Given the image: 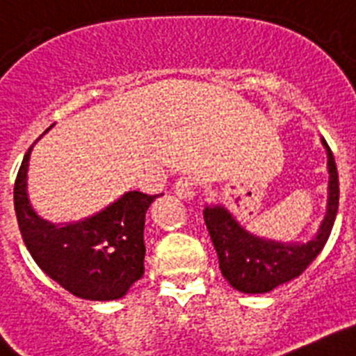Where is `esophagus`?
<instances>
[{
    "label": "esophagus",
    "instance_id": "1",
    "mask_svg": "<svg viewBox=\"0 0 356 356\" xmlns=\"http://www.w3.org/2000/svg\"><path fill=\"white\" fill-rule=\"evenodd\" d=\"M173 192L181 199H193L195 197V183L190 179H179L177 183L173 184Z\"/></svg>",
    "mask_w": 356,
    "mask_h": 356
}]
</instances>
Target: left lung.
<instances>
[{
    "label": "left lung",
    "mask_w": 356,
    "mask_h": 356,
    "mask_svg": "<svg viewBox=\"0 0 356 356\" xmlns=\"http://www.w3.org/2000/svg\"><path fill=\"white\" fill-rule=\"evenodd\" d=\"M323 146L327 149L329 168L327 212L318 234L307 243L283 245L259 239L239 227L223 207H207L203 210L204 225L218 252L221 274L234 289L245 294L268 293L282 283L298 278L327 243L337 218L340 188L333 152L325 140Z\"/></svg>",
    "instance_id": "obj_1"
}]
</instances>
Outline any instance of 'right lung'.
Wrapping results in <instances>:
<instances>
[{
  "label": "right lung",
  "instance_id": "1",
  "mask_svg": "<svg viewBox=\"0 0 356 356\" xmlns=\"http://www.w3.org/2000/svg\"><path fill=\"white\" fill-rule=\"evenodd\" d=\"M31 149L14 183V210L25 247L38 267L86 300H118L144 274V218L157 195L128 192L93 218L56 227L34 213L27 197Z\"/></svg>",
  "mask_w": 356,
  "mask_h": 356
}]
</instances>
